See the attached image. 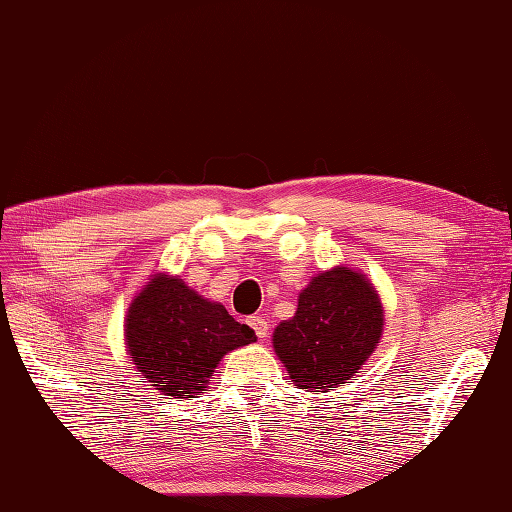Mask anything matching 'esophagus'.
<instances>
[{
  "label": "esophagus",
  "instance_id": "obj_1",
  "mask_svg": "<svg viewBox=\"0 0 512 512\" xmlns=\"http://www.w3.org/2000/svg\"><path fill=\"white\" fill-rule=\"evenodd\" d=\"M249 327L256 332V336L260 341H265L269 336V325H267V318L265 316H249Z\"/></svg>",
  "mask_w": 512,
  "mask_h": 512
}]
</instances>
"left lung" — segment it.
<instances>
[{"instance_id":"obj_1","label":"left lung","mask_w":512,"mask_h":512,"mask_svg":"<svg viewBox=\"0 0 512 512\" xmlns=\"http://www.w3.org/2000/svg\"><path fill=\"white\" fill-rule=\"evenodd\" d=\"M383 307L363 274L336 267L312 278L294 318L274 332V350L298 388L327 392L350 381L381 339Z\"/></svg>"}]
</instances>
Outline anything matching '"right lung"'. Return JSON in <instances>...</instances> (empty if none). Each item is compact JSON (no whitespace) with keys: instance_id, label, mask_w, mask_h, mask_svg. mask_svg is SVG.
I'll return each mask as SVG.
<instances>
[{"instance_id":"obj_1","label":"right lung","mask_w":512,"mask_h":512,"mask_svg":"<svg viewBox=\"0 0 512 512\" xmlns=\"http://www.w3.org/2000/svg\"><path fill=\"white\" fill-rule=\"evenodd\" d=\"M124 330L144 383L173 399H191L207 388L227 352L256 341L252 327L223 305L169 276H153L133 298Z\"/></svg>"}]
</instances>
